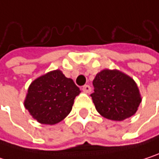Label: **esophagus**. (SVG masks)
Segmentation results:
<instances>
[{
    "instance_id": "34e87169",
    "label": "esophagus",
    "mask_w": 159,
    "mask_h": 159,
    "mask_svg": "<svg viewBox=\"0 0 159 159\" xmlns=\"http://www.w3.org/2000/svg\"><path fill=\"white\" fill-rule=\"evenodd\" d=\"M82 90H83V92H84V93L88 94V93H90V92H91V87H90L88 84H85V85H84V86H83Z\"/></svg>"
}]
</instances>
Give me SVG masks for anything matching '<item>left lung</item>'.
Segmentation results:
<instances>
[{"instance_id":"1","label":"left lung","mask_w":159,"mask_h":159,"mask_svg":"<svg viewBox=\"0 0 159 159\" xmlns=\"http://www.w3.org/2000/svg\"><path fill=\"white\" fill-rule=\"evenodd\" d=\"M91 94L98 112L111 120H123L135 114L142 101L134 80L119 70L104 69L97 74Z\"/></svg>"}]
</instances>
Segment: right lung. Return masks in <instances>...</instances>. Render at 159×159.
Wrapping results in <instances>:
<instances>
[{
    "label": "right lung",
    "mask_w": 159,
    "mask_h": 159,
    "mask_svg": "<svg viewBox=\"0 0 159 159\" xmlns=\"http://www.w3.org/2000/svg\"><path fill=\"white\" fill-rule=\"evenodd\" d=\"M80 92L73 80L54 70L30 84L24 105L39 123L53 125L68 116Z\"/></svg>",
    "instance_id": "add662e5"
}]
</instances>
